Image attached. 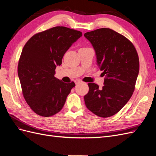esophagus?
<instances>
[{"instance_id":"1","label":"esophagus","mask_w":156,"mask_h":156,"mask_svg":"<svg viewBox=\"0 0 156 156\" xmlns=\"http://www.w3.org/2000/svg\"><path fill=\"white\" fill-rule=\"evenodd\" d=\"M81 83V81H79V80H77V81H75V84H78Z\"/></svg>"}]
</instances>
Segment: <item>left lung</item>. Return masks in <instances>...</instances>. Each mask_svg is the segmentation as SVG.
Here are the masks:
<instances>
[{
  "label": "left lung",
  "instance_id": "1",
  "mask_svg": "<svg viewBox=\"0 0 156 156\" xmlns=\"http://www.w3.org/2000/svg\"><path fill=\"white\" fill-rule=\"evenodd\" d=\"M84 36L91 43L98 66L106 76L101 89L94 83L88 84L84 102L94 114L110 117L120 111L133 94L139 72L137 52L128 39L110 29L102 28Z\"/></svg>",
  "mask_w": 156,
  "mask_h": 156
}]
</instances>
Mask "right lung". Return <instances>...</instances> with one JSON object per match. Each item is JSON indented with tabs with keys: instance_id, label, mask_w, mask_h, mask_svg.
Wrapping results in <instances>:
<instances>
[{
	"instance_id": "1",
	"label": "right lung",
	"mask_w": 156,
	"mask_h": 156,
	"mask_svg": "<svg viewBox=\"0 0 156 156\" xmlns=\"http://www.w3.org/2000/svg\"><path fill=\"white\" fill-rule=\"evenodd\" d=\"M82 32L55 27L33 36L23 49L18 77L27 103L37 115L49 117L64 105L74 82L65 83L55 77L56 66Z\"/></svg>"
}]
</instances>
